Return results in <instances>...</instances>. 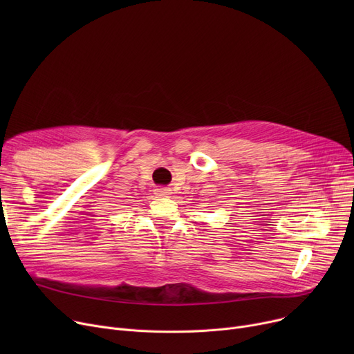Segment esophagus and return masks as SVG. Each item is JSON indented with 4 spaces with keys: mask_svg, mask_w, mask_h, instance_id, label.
<instances>
[{
    "mask_svg": "<svg viewBox=\"0 0 354 354\" xmlns=\"http://www.w3.org/2000/svg\"><path fill=\"white\" fill-rule=\"evenodd\" d=\"M155 194L158 196H166V195H171V188H166V187H162V188H156L155 189Z\"/></svg>",
    "mask_w": 354,
    "mask_h": 354,
    "instance_id": "1",
    "label": "esophagus"
}]
</instances>
